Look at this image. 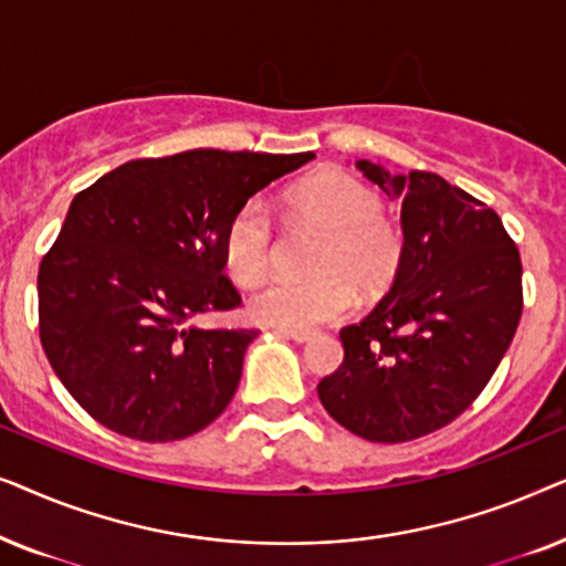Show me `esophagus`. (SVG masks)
<instances>
[{
  "label": "esophagus",
  "mask_w": 566,
  "mask_h": 566,
  "mask_svg": "<svg viewBox=\"0 0 566 566\" xmlns=\"http://www.w3.org/2000/svg\"><path fill=\"white\" fill-rule=\"evenodd\" d=\"M277 335L293 339V343H306L308 337H312V332L308 329H291V327H277Z\"/></svg>",
  "instance_id": "1"
}]
</instances>
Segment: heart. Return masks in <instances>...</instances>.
I'll use <instances>...</instances> for the list:
<instances>
[{"label":"heart","instance_id":"1","mask_svg":"<svg viewBox=\"0 0 566 566\" xmlns=\"http://www.w3.org/2000/svg\"><path fill=\"white\" fill-rule=\"evenodd\" d=\"M298 221L322 231L312 258V277H277L250 298V314L277 327L308 329L343 316L353 289L376 296L394 281L401 260V231L384 216L378 192L350 172L327 169L289 192ZM221 260L231 281L254 285L273 260V219L262 200H247L221 234Z\"/></svg>","mask_w":566,"mask_h":566}]
</instances>
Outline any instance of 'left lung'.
Returning <instances> with one entry per match:
<instances>
[{
  "mask_svg": "<svg viewBox=\"0 0 566 566\" xmlns=\"http://www.w3.org/2000/svg\"><path fill=\"white\" fill-rule=\"evenodd\" d=\"M358 169L401 200L405 247L378 306L339 329L345 358L316 391L374 443L430 436L474 405L523 314L521 252L500 216L436 172Z\"/></svg>",
  "mask_w": 566,
  "mask_h": 566,
  "instance_id": "1",
  "label": "left lung"
}]
</instances>
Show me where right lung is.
<instances>
[{
  "mask_svg": "<svg viewBox=\"0 0 566 566\" xmlns=\"http://www.w3.org/2000/svg\"><path fill=\"white\" fill-rule=\"evenodd\" d=\"M312 159L192 149L126 161L76 192L38 270V329L84 412L118 436L167 443L227 409L258 329L192 324L242 304L223 275V227Z\"/></svg>",
  "mask_w": 566,
  "mask_h": 566,
  "instance_id": "obj_1",
  "label": "right lung"
}]
</instances>
